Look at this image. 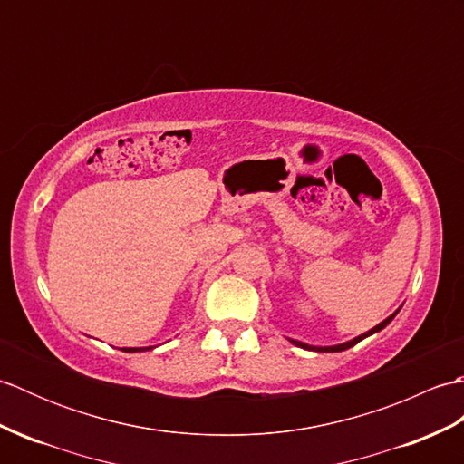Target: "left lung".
Here are the masks:
<instances>
[{
    "instance_id": "1",
    "label": "left lung",
    "mask_w": 464,
    "mask_h": 464,
    "mask_svg": "<svg viewBox=\"0 0 464 464\" xmlns=\"http://www.w3.org/2000/svg\"><path fill=\"white\" fill-rule=\"evenodd\" d=\"M397 314V313H395ZM395 314H391L389 319H384L382 323H379L377 327L374 329H371V331H367L364 334H361V337H357V339H353V341H349V343H343V344H337V347H309V344H304V343H299V341H291L293 344H297V347H303V349H309V351H324V353H337V351H344V349H351L353 344H357L359 341H362L364 337H369V334H372V333H377V331H381V329H384L387 327V324L395 319Z\"/></svg>"
}]
</instances>
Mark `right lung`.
Segmentation results:
<instances>
[{
    "instance_id": "add662e5",
    "label": "right lung",
    "mask_w": 464,
    "mask_h": 464,
    "mask_svg": "<svg viewBox=\"0 0 464 464\" xmlns=\"http://www.w3.org/2000/svg\"><path fill=\"white\" fill-rule=\"evenodd\" d=\"M127 353H135V351H143V349H125Z\"/></svg>"
}]
</instances>
